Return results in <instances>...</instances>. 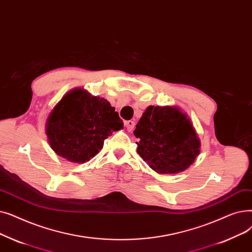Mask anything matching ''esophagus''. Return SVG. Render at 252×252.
<instances>
[{"instance_id":"esophagus-1","label":"esophagus","mask_w":252,"mask_h":252,"mask_svg":"<svg viewBox=\"0 0 252 252\" xmlns=\"http://www.w3.org/2000/svg\"><path fill=\"white\" fill-rule=\"evenodd\" d=\"M125 126L127 128V130L130 132V131L133 130V128L135 126V123H134V121H132V120H129V121L125 122Z\"/></svg>"}]
</instances>
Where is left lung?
<instances>
[{
	"label": "left lung",
	"instance_id": "obj_1",
	"mask_svg": "<svg viewBox=\"0 0 252 252\" xmlns=\"http://www.w3.org/2000/svg\"><path fill=\"white\" fill-rule=\"evenodd\" d=\"M133 133L137 153L158 173L184 171L200 153L193 125L173 106H149Z\"/></svg>",
	"mask_w": 252,
	"mask_h": 252
}]
</instances>
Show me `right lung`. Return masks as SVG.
Instances as JSON below:
<instances>
[{
  "label": "right lung",
  "instance_id": "obj_1",
  "mask_svg": "<svg viewBox=\"0 0 252 252\" xmlns=\"http://www.w3.org/2000/svg\"><path fill=\"white\" fill-rule=\"evenodd\" d=\"M121 128L123 121L109 101L76 89L54 107L47 120L46 133L58 156L84 163L102 149L113 131Z\"/></svg>",
  "mask_w": 252,
  "mask_h": 252
}]
</instances>
